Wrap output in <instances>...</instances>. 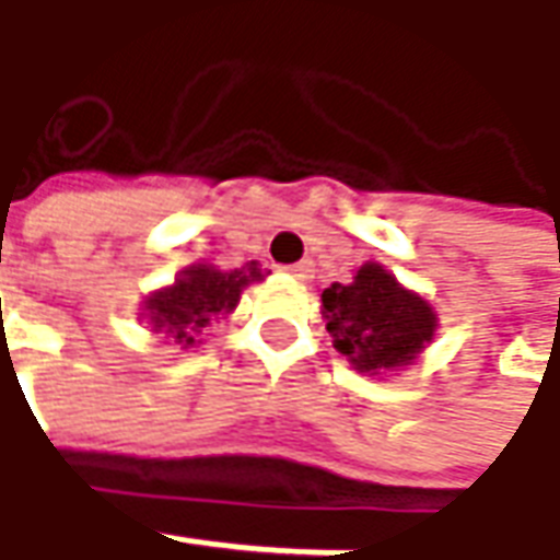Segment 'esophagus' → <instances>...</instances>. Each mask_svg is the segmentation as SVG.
<instances>
[{"label":"esophagus","mask_w":560,"mask_h":560,"mask_svg":"<svg viewBox=\"0 0 560 560\" xmlns=\"http://www.w3.org/2000/svg\"><path fill=\"white\" fill-rule=\"evenodd\" d=\"M292 273V277H295V280H312V261H299V265H290V268H287Z\"/></svg>","instance_id":"1"}]
</instances>
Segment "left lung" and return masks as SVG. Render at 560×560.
<instances>
[{"mask_svg":"<svg viewBox=\"0 0 560 560\" xmlns=\"http://www.w3.org/2000/svg\"><path fill=\"white\" fill-rule=\"evenodd\" d=\"M320 308L334 349L361 374H380L411 364L436 334V312L418 292L374 261L358 270L352 283L320 292Z\"/></svg>","mask_w":560,"mask_h":560,"instance_id":"8db88e82","label":"left lung"}]
</instances>
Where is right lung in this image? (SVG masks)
Returning a JSON list of instances; mask_svg holds the SVG:
<instances>
[{
	"mask_svg": "<svg viewBox=\"0 0 560 560\" xmlns=\"http://www.w3.org/2000/svg\"><path fill=\"white\" fill-rule=\"evenodd\" d=\"M268 270H261L258 261H246L243 268L221 270L211 265H192L180 270V277L152 292L142 302V317L155 334L171 336L180 349H192L211 320L236 308L240 295L248 283H261Z\"/></svg>",
	"mask_w": 560,
	"mask_h": 560,
	"instance_id": "right-lung-1",
	"label": "right lung"
}]
</instances>
